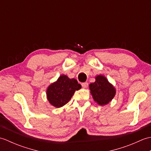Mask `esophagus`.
<instances>
[{
    "mask_svg": "<svg viewBox=\"0 0 151 151\" xmlns=\"http://www.w3.org/2000/svg\"><path fill=\"white\" fill-rule=\"evenodd\" d=\"M82 86L84 88H88V82H83V83H82Z\"/></svg>",
    "mask_w": 151,
    "mask_h": 151,
    "instance_id": "obj_1",
    "label": "esophagus"
}]
</instances>
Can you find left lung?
Wrapping results in <instances>:
<instances>
[{"label": "left lung", "mask_w": 151, "mask_h": 151, "mask_svg": "<svg viewBox=\"0 0 151 151\" xmlns=\"http://www.w3.org/2000/svg\"><path fill=\"white\" fill-rule=\"evenodd\" d=\"M95 82L89 84L91 94L94 101L101 106L108 104L115 95V89L102 75L96 76Z\"/></svg>", "instance_id": "1"}]
</instances>
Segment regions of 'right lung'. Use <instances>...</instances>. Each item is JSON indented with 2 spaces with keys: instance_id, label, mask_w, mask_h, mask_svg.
Masks as SVG:
<instances>
[{
  "instance_id": "add662e5",
  "label": "right lung",
  "mask_w": 151,
  "mask_h": 151,
  "mask_svg": "<svg viewBox=\"0 0 151 151\" xmlns=\"http://www.w3.org/2000/svg\"><path fill=\"white\" fill-rule=\"evenodd\" d=\"M81 88V85L76 80L70 79L66 75H61L56 82L47 88V99L54 106L60 108L69 101L76 90Z\"/></svg>"
}]
</instances>
